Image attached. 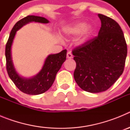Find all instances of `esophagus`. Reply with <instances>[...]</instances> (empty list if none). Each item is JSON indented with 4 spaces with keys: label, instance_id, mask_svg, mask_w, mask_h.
I'll list each match as a JSON object with an SVG mask.
<instances>
[{
    "label": "esophagus",
    "instance_id": "1",
    "mask_svg": "<svg viewBox=\"0 0 130 130\" xmlns=\"http://www.w3.org/2000/svg\"><path fill=\"white\" fill-rule=\"evenodd\" d=\"M67 58H73V55H72V53L70 51H68L67 53Z\"/></svg>",
    "mask_w": 130,
    "mask_h": 130
}]
</instances>
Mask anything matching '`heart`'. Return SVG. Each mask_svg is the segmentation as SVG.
<instances>
[{"instance_id": "1", "label": "heart", "mask_w": 130, "mask_h": 130, "mask_svg": "<svg viewBox=\"0 0 130 130\" xmlns=\"http://www.w3.org/2000/svg\"><path fill=\"white\" fill-rule=\"evenodd\" d=\"M92 30L91 26H86V23L83 21H78L65 28L64 33L68 37L76 36L81 33L77 39V43L79 45H83L87 42L92 33Z\"/></svg>"}]
</instances>
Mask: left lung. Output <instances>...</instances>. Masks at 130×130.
Masks as SVG:
<instances>
[{"label": "left lung", "mask_w": 130, "mask_h": 130, "mask_svg": "<svg viewBox=\"0 0 130 130\" xmlns=\"http://www.w3.org/2000/svg\"><path fill=\"white\" fill-rule=\"evenodd\" d=\"M102 25L98 36L72 51L76 68L73 77L85 91H105L122 74L127 45L120 25L111 18L98 14Z\"/></svg>", "instance_id": "left-lung-1"}]
</instances>
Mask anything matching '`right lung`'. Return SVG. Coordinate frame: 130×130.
Segmentation results:
<instances>
[{
	"label": "right lung",
	"mask_w": 130,
	"mask_h": 130,
	"mask_svg": "<svg viewBox=\"0 0 130 130\" xmlns=\"http://www.w3.org/2000/svg\"><path fill=\"white\" fill-rule=\"evenodd\" d=\"M30 22L48 23L49 21L42 17L28 15L16 23L10 34L6 45L5 55L6 70L11 81L19 90L30 95H38L49 90L55 81L56 75L66 59V49L53 55H49L44 62L43 67L37 75L31 78L20 76L16 72L11 59V49L16 32Z\"/></svg>",
	"instance_id": "obj_1"
}]
</instances>
